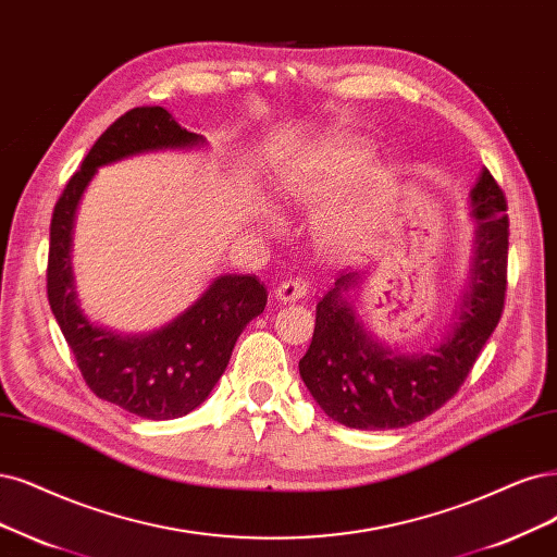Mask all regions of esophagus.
<instances>
[{
    "mask_svg": "<svg viewBox=\"0 0 557 557\" xmlns=\"http://www.w3.org/2000/svg\"><path fill=\"white\" fill-rule=\"evenodd\" d=\"M307 289H310V286H307L305 280H298V277L296 280H286V282L277 284L275 298L280 302H296V300H300L307 294Z\"/></svg>",
    "mask_w": 557,
    "mask_h": 557,
    "instance_id": "1",
    "label": "esophagus"
}]
</instances>
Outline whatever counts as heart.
<instances>
[{
  "label": "heart",
  "instance_id": "obj_1",
  "mask_svg": "<svg viewBox=\"0 0 557 557\" xmlns=\"http://www.w3.org/2000/svg\"><path fill=\"white\" fill-rule=\"evenodd\" d=\"M374 151L364 139L342 137L305 153L282 176V190L296 209L319 213L331 209L348 190L354 195L321 220L319 236L327 250L348 252L369 236L397 188L389 164H372ZM265 222L277 226V215L265 209Z\"/></svg>",
  "mask_w": 557,
  "mask_h": 557
}]
</instances>
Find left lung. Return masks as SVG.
<instances>
[{"mask_svg":"<svg viewBox=\"0 0 557 557\" xmlns=\"http://www.w3.org/2000/svg\"><path fill=\"white\" fill-rule=\"evenodd\" d=\"M475 220L468 282L443 339L431 351L401 354L367 331L351 302L367 273H339L317 305L312 344L300 379L327 418L364 429H401L455 397L496 331L507 289V201L484 168L468 195Z\"/></svg>","mask_w":557,"mask_h":557,"instance_id":"obj_1","label":"left lung"}]
</instances>
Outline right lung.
<instances>
[{"label": "right lung", "instance_id": "obj_1", "mask_svg": "<svg viewBox=\"0 0 557 557\" xmlns=\"http://www.w3.org/2000/svg\"><path fill=\"white\" fill-rule=\"evenodd\" d=\"M206 139L181 128L164 108H135L102 133L61 193L50 222L48 300L94 395L147 420H174L201 406L230 364L243 327L265 307L255 275H218L185 310L149 333L121 335L79 307L71 265L75 213L98 168L123 158L199 149Z\"/></svg>", "mask_w": 557, "mask_h": 557}]
</instances>
